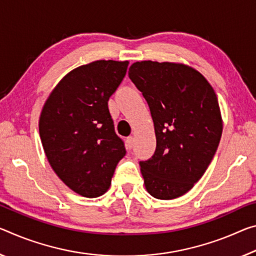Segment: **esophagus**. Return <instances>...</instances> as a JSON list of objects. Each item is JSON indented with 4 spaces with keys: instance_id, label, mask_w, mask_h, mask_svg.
Returning a JSON list of instances; mask_svg holds the SVG:
<instances>
[{
    "instance_id": "esophagus-1",
    "label": "esophagus",
    "mask_w": 256,
    "mask_h": 256,
    "mask_svg": "<svg viewBox=\"0 0 256 256\" xmlns=\"http://www.w3.org/2000/svg\"><path fill=\"white\" fill-rule=\"evenodd\" d=\"M133 144H134V138L133 136H128L126 139V146L128 149H131L133 147Z\"/></svg>"
}]
</instances>
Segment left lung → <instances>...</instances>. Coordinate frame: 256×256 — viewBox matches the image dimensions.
<instances>
[{"mask_svg": "<svg viewBox=\"0 0 256 256\" xmlns=\"http://www.w3.org/2000/svg\"><path fill=\"white\" fill-rule=\"evenodd\" d=\"M128 76L155 126V154L140 162L146 189L157 200H174L192 188L216 155L223 128L218 96L200 72L184 64L138 62Z\"/></svg>", "mask_w": 256, "mask_h": 256, "instance_id": "1", "label": "left lung"}]
</instances>
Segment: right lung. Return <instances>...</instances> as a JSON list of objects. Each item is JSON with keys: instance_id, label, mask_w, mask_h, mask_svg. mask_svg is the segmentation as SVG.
<instances>
[{"instance_id": "1", "label": "right lung", "mask_w": 256, "mask_h": 256, "mask_svg": "<svg viewBox=\"0 0 256 256\" xmlns=\"http://www.w3.org/2000/svg\"><path fill=\"white\" fill-rule=\"evenodd\" d=\"M128 62L96 60L72 70L48 96L38 128L56 176L83 197L107 192L124 142L115 133L108 100L123 80Z\"/></svg>"}]
</instances>
